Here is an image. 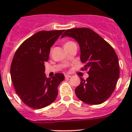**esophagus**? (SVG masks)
Here are the masks:
<instances>
[{"label": "esophagus", "instance_id": "34e87169", "mask_svg": "<svg viewBox=\"0 0 132 132\" xmlns=\"http://www.w3.org/2000/svg\"><path fill=\"white\" fill-rule=\"evenodd\" d=\"M64 77H65V78H70V77H71V75H70L66 74L64 75Z\"/></svg>", "mask_w": 132, "mask_h": 132}]
</instances>
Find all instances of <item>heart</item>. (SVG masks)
Returning <instances> with one entry per match:
<instances>
[{"label": "heart", "mask_w": 132, "mask_h": 132, "mask_svg": "<svg viewBox=\"0 0 132 132\" xmlns=\"http://www.w3.org/2000/svg\"><path fill=\"white\" fill-rule=\"evenodd\" d=\"M73 43V41H68V42L66 43V45H67V44H69V43Z\"/></svg>", "instance_id": "obj_1"}]
</instances>
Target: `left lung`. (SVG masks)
Wrapping results in <instances>:
<instances>
[{
	"mask_svg": "<svg viewBox=\"0 0 132 132\" xmlns=\"http://www.w3.org/2000/svg\"><path fill=\"white\" fill-rule=\"evenodd\" d=\"M70 36L78 41L80 60L85 64L82 70H88L86 80L80 78L75 94L89 105L103 103L111 96L119 77L118 55L111 45L89 28L66 30L61 38Z\"/></svg>",
	"mask_w": 132,
	"mask_h": 132,
	"instance_id": "left-lung-1",
	"label": "left lung"
}]
</instances>
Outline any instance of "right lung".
<instances>
[{"mask_svg":"<svg viewBox=\"0 0 132 132\" xmlns=\"http://www.w3.org/2000/svg\"><path fill=\"white\" fill-rule=\"evenodd\" d=\"M64 30H41L23 41L14 54L11 77L16 93L22 102L33 109L46 107L55 101L58 86L64 79L62 73L47 78L45 62L50 47Z\"/></svg>","mask_w":132,"mask_h":132,"instance_id":"add662e5","label":"right lung"}]
</instances>
